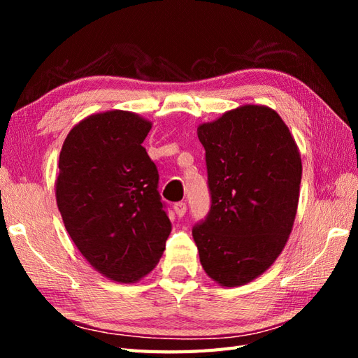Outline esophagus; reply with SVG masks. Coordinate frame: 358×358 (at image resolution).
Listing matches in <instances>:
<instances>
[{
	"instance_id": "34e87169",
	"label": "esophagus",
	"mask_w": 358,
	"mask_h": 358,
	"mask_svg": "<svg viewBox=\"0 0 358 358\" xmlns=\"http://www.w3.org/2000/svg\"><path fill=\"white\" fill-rule=\"evenodd\" d=\"M186 209H187V206H186V203H183V201L173 204V210L178 217H183L186 214Z\"/></svg>"
}]
</instances>
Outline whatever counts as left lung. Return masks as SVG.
I'll return each mask as SVG.
<instances>
[{
  "label": "left lung",
  "mask_w": 358,
  "mask_h": 358,
  "mask_svg": "<svg viewBox=\"0 0 358 358\" xmlns=\"http://www.w3.org/2000/svg\"><path fill=\"white\" fill-rule=\"evenodd\" d=\"M206 150L210 212L192 229L200 263L220 286L249 283L285 249L299 208L301 157L278 113L243 104L196 127Z\"/></svg>",
  "instance_id": "8db88e82"
}]
</instances>
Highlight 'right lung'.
Masks as SVG:
<instances>
[{
  "label": "right lung",
  "mask_w": 358,
  "mask_h": 358,
  "mask_svg": "<svg viewBox=\"0 0 358 358\" xmlns=\"http://www.w3.org/2000/svg\"><path fill=\"white\" fill-rule=\"evenodd\" d=\"M152 121L113 109L83 118L58 159L57 206L89 264L117 283H136L158 264L172 231L158 171L141 143Z\"/></svg>",
  "instance_id": "add662e5"
}]
</instances>
